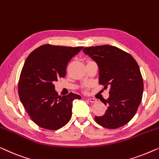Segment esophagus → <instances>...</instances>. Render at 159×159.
Here are the masks:
<instances>
[{
  "mask_svg": "<svg viewBox=\"0 0 159 159\" xmlns=\"http://www.w3.org/2000/svg\"><path fill=\"white\" fill-rule=\"evenodd\" d=\"M87 99V101L91 102V103H96L97 102V99H93V98H88V99Z\"/></svg>",
  "mask_w": 159,
  "mask_h": 159,
  "instance_id": "34e87169",
  "label": "esophagus"
}]
</instances>
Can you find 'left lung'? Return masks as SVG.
<instances>
[{
    "label": "left lung",
    "instance_id": "obj_1",
    "mask_svg": "<svg viewBox=\"0 0 159 159\" xmlns=\"http://www.w3.org/2000/svg\"><path fill=\"white\" fill-rule=\"evenodd\" d=\"M83 51L97 63L99 84L110 87L109 97L104 102L107 110L95 117V121L109 129L123 126L135 116L142 100L143 80L137 62L115 46L89 47Z\"/></svg>",
    "mask_w": 159,
    "mask_h": 159
}]
</instances>
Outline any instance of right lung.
I'll use <instances>...</instances> for the list:
<instances>
[{"label":"right lung","instance_id":"obj_1","mask_svg":"<svg viewBox=\"0 0 159 159\" xmlns=\"http://www.w3.org/2000/svg\"><path fill=\"white\" fill-rule=\"evenodd\" d=\"M82 49L44 44L26 58L18 84L19 95L31 119L40 127L55 130L70 121L73 101L81 97L73 93L58 96L54 83L66 76L68 62Z\"/></svg>","mask_w":159,"mask_h":159}]
</instances>
